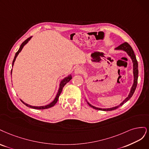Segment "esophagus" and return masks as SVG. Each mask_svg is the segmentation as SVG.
<instances>
[{
	"instance_id": "34e87169",
	"label": "esophagus",
	"mask_w": 149,
	"mask_h": 149,
	"mask_svg": "<svg viewBox=\"0 0 149 149\" xmlns=\"http://www.w3.org/2000/svg\"><path fill=\"white\" fill-rule=\"evenodd\" d=\"M82 72H83V70L80 68H77L74 70V73L75 74H80L82 73Z\"/></svg>"
}]
</instances>
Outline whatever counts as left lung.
Returning a JSON list of instances; mask_svg holds the SVG:
<instances>
[{
	"instance_id": "left-lung-1",
	"label": "left lung",
	"mask_w": 149,
	"mask_h": 149,
	"mask_svg": "<svg viewBox=\"0 0 149 149\" xmlns=\"http://www.w3.org/2000/svg\"><path fill=\"white\" fill-rule=\"evenodd\" d=\"M114 50H116V51H125L126 53L127 54V55L130 57V58L132 60V64H133V75H134V81H133V84L131 87V90H130V92H129V95L127 97L124 99L123 102H121L120 103L118 106L116 107H111V108H98V107H95L93 105L91 104L89 102H87V100L85 99L86 102H87V103L88 104V105L90 107H91L92 108L95 109H98V110H101V111H112V110L114 109H116L118 108H119V107L122 106V105L125 103L126 102L130 99L132 96L133 95L134 92H135L136 87H137V79H138V74H139V71H138V63H137V61L136 59V57L135 54H134V51L132 48V47L129 45L127 42H125L123 43L121 45H119V46H118L117 47L114 49Z\"/></svg>"
}]
</instances>
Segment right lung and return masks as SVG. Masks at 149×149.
<instances>
[{"label": "right lung", "instance_id": "1", "mask_svg": "<svg viewBox=\"0 0 149 149\" xmlns=\"http://www.w3.org/2000/svg\"><path fill=\"white\" fill-rule=\"evenodd\" d=\"M31 38H32V36H31V37H30V38H28V39H26L25 41L23 42V43L21 45V46H20V48H19L18 51L16 52V54H15V57H14V59H13V62H12V68H13V65H14V62H15V60H16V58H17V57L18 56V54L20 53V52L22 51V49L23 48V47L25 46V45H26L27 44V43L28 42V41H29L31 39ZM12 70H11V75H12ZM72 76L71 74H70V75H69L68 76H67L66 77H65L64 79H63V80H62L61 81V83H60V84H59V89H58V92H57V95H56V97L54 98V100L52 101V102H51L49 104H48L45 105V106H39V107H38V106H31V105H30V104H28L25 103V102H23V101H22V100L20 99L21 102H22L24 104L26 105V107H30V108H33V109H47V108H51V107H52L53 106H54V105L56 104V103H57V101H58L59 96H60V95H61V92H62V88H63V87H64L65 85L67 83H68L69 81L72 79Z\"/></svg>", "mask_w": 149, "mask_h": 149}]
</instances>
